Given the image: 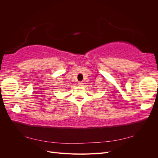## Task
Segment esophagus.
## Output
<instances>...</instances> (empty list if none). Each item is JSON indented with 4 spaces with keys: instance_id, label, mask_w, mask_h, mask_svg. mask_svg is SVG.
Returning <instances> with one entry per match:
<instances>
[{
    "instance_id": "1",
    "label": "esophagus",
    "mask_w": 158,
    "mask_h": 158,
    "mask_svg": "<svg viewBox=\"0 0 158 158\" xmlns=\"http://www.w3.org/2000/svg\"><path fill=\"white\" fill-rule=\"evenodd\" d=\"M78 85H80V86H82V85H83V82H78Z\"/></svg>"
}]
</instances>
